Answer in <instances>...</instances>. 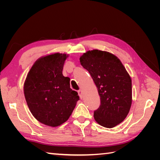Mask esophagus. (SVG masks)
Masks as SVG:
<instances>
[{"label": "esophagus", "mask_w": 160, "mask_h": 160, "mask_svg": "<svg viewBox=\"0 0 160 160\" xmlns=\"http://www.w3.org/2000/svg\"><path fill=\"white\" fill-rule=\"evenodd\" d=\"M78 94H79V96L80 97V98L82 99L83 98V93H82V90H79L78 91Z\"/></svg>", "instance_id": "esophagus-1"}]
</instances>
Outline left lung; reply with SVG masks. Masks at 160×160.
Segmentation results:
<instances>
[{"label":"left lung","instance_id":"left-lung-1","mask_svg":"<svg viewBox=\"0 0 160 160\" xmlns=\"http://www.w3.org/2000/svg\"><path fill=\"white\" fill-rule=\"evenodd\" d=\"M100 96L101 104L94 111L100 125L112 128L127 117L132 101V79L118 58L110 52L89 51L80 57Z\"/></svg>","mask_w":160,"mask_h":160}]
</instances>
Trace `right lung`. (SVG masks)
Segmentation results:
<instances>
[{"label":"right lung","mask_w":160,"mask_h":160,"mask_svg":"<svg viewBox=\"0 0 160 160\" xmlns=\"http://www.w3.org/2000/svg\"><path fill=\"white\" fill-rule=\"evenodd\" d=\"M67 57L57 52L38 59L24 84L31 113L38 122L51 127L65 122L79 100L77 92L70 88L69 77L62 73Z\"/></svg>","instance_id":"add662e5"}]
</instances>
